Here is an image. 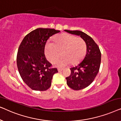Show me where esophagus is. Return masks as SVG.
<instances>
[{
  "mask_svg": "<svg viewBox=\"0 0 121 121\" xmlns=\"http://www.w3.org/2000/svg\"><path fill=\"white\" fill-rule=\"evenodd\" d=\"M62 70H63L62 68H58V70L59 72H60Z\"/></svg>",
  "mask_w": 121,
  "mask_h": 121,
  "instance_id": "obj_1",
  "label": "esophagus"
}]
</instances>
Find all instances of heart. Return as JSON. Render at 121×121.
<instances>
[{"mask_svg": "<svg viewBox=\"0 0 121 121\" xmlns=\"http://www.w3.org/2000/svg\"><path fill=\"white\" fill-rule=\"evenodd\" d=\"M86 52V44L84 39L67 33L54 36L53 43H47L44 48L46 57L51 62H53L60 54H62L54 62L59 67L70 63L72 65L78 64L83 59Z\"/></svg>", "mask_w": 121, "mask_h": 121, "instance_id": "obj_1", "label": "heart"}]
</instances>
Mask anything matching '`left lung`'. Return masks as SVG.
I'll return each mask as SVG.
<instances>
[{"label":"left lung","instance_id":"1","mask_svg":"<svg viewBox=\"0 0 121 121\" xmlns=\"http://www.w3.org/2000/svg\"><path fill=\"white\" fill-rule=\"evenodd\" d=\"M65 31L80 36L86 44V54L84 59L78 65L70 69V75L66 78L68 86L75 90H81L90 85L96 77L100 69L101 53L98 45L85 33L79 30Z\"/></svg>","mask_w":121,"mask_h":121}]
</instances>
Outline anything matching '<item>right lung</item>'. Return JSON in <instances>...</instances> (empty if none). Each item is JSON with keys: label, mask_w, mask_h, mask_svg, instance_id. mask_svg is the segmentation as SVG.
<instances>
[{"label": "right lung", "mask_w": 121, "mask_h": 121, "mask_svg": "<svg viewBox=\"0 0 121 121\" xmlns=\"http://www.w3.org/2000/svg\"><path fill=\"white\" fill-rule=\"evenodd\" d=\"M60 32L54 29L38 28L24 38L18 49L16 63L23 81L34 90L50 87L53 76L58 73L46 59L44 47L51 36Z\"/></svg>", "instance_id": "obj_1"}]
</instances>
